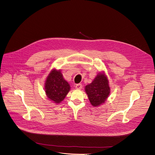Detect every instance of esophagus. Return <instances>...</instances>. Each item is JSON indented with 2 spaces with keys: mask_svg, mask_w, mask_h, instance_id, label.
I'll return each mask as SVG.
<instances>
[{
  "mask_svg": "<svg viewBox=\"0 0 155 155\" xmlns=\"http://www.w3.org/2000/svg\"><path fill=\"white\" fill-rule=\"evenodd\" d=\"M75 87H76V89H77V90H81L82 88V84H77L75 86Z\"/></svg>",
  "mask_w": 155,
  "mask_h": 155,
  "instance_id": "esophagus-1",
  "label": "esophagus"
}]
</instances>
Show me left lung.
I'll list each match as a JSON object with an SVG mask.
<instances>
[{
    "label": "left lung",
    "mask_w": 155,
    "mask_h": 155,
    "mask_svg": "<svg viewBox=\"0 0 155 155\" xmlns=\"http://www.w3.org/2000/svg\"><path fill=\"white\" fill-rule=\"evenodd\" d=\"M84 91L93 106L105 104L110 94L109 80L105 72H98L93 81L84 86Z\"/></svg>",
    "instance_id": "obj_1"
}]
</instances>
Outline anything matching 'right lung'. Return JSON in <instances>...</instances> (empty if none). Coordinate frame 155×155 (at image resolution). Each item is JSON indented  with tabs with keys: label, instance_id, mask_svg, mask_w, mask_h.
<instances>
[{
	"label": "right lung",
	"instance_id": "1",
	"mask_svg": "<svg viewBox=\"0 0 155 155\" xmlns=\"http://www.w3.org/2000/svg\"><path fill=\"white\" fill-rule=\"evenodd\" d=\"M45 92L48 100L55 103H61L71 90L69 83L64 78L60 69H53L46 78Z\"/></svg>",
	"mask_w": 155,
	"mask_h": 155
}]
</instances>
